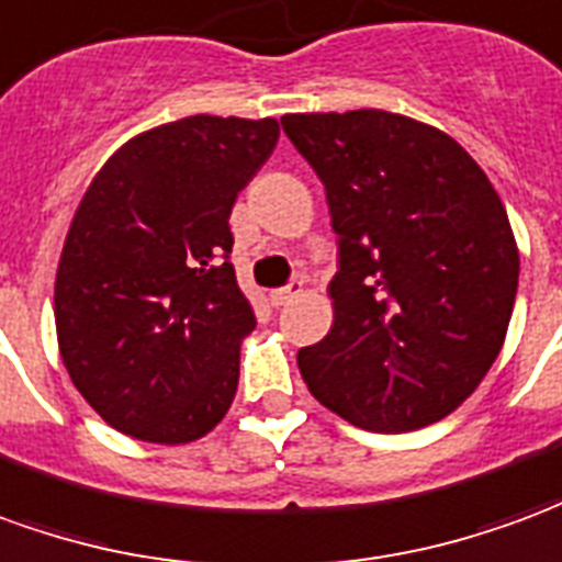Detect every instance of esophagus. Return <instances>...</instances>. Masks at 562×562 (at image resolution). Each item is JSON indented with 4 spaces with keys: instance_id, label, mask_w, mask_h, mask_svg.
Segmentation results:
<instances>
[{
    "instance_id": "1",
    "label": "esophagus",
    "mask_w": 562,
    "mask_h": 562,
    "mask_svg": "<svg viewBox=\"0 0 562 562\" xmlns=\"http://www.w3.org/2000/svg\"><path fill=\"white\" fill-rule=\"evenodd\" d=\"M302 293V281L296 278V281H290L288 288H278L269 293V300H272V305H288V302H293L296 296Z\"/></svg>"
}]
</instances>
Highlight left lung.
<instances>
[{
    "instance_id": "1",
    "label": "left lung",
    "mask_w": 562,
    "mask_h": 562,
    "mask_svg": "<svg viewBox=\"0 0 562 562\" xmlns=\"http://www.w3.org/2000/svg\"><path fill=\"white\" fill-rule=\"evenodd\" d=\"M338 236L333 326L296 363L353 427L408 432L463 405L499 357L517 296L515 233L451 135L393 111L284 114Z\"/></svg>"
}]
</instances>
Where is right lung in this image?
<instances>
[{
    "mask_svg": "<svg viewBox=\"0 0 562 562\" xmlns=\"http://www.w3.org/2000/svg\"><path fill=\"white\" fill-rule=\"evenodd\" d=\"M278 121L196 114L130 138L75 211L54 288L71 384L109 427L187 445L217 427L257 326L229 262V214Z\"/></svg>",
    "mask_w": 562,
    "mask_h": 562,
    "instance_id": "right-lung-1",
    "label": "right lung"
}]
</instances>
